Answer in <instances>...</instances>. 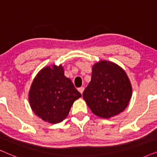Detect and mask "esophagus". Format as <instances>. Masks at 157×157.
<instances>
[{"label": "esophagus", "instance_id": "obj_1", "mask_svg": "<svg viewBox=\"0 0 157 157\" xmlns=\"http://www.w3.org/2000/svg\"><path fill=\"white\" fill-rule=\"evenodd\" d=\"M78 91L80 92L81 94H82L83 92V90H84V88H83V87H80V88H78Z\"/></svg>", "mask_w": 157, "mask_h": 157}]
</instances>
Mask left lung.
Segmentation results:
<instances>
[{
    "instance_id": "1",
    "label": "left lung",
    "mask_w": 157,
    "mask_h": 157,
    "mask_svg": "<svg viewBox=\"0 0 157 157\" xmlns=\"http://www.w3.org/2000/svg\"><path fill=\"white\" fill-rule=\"evenodd\" d=\"M132 96L129 78L113 62L100 61L92 67L91 79L83 98L94 114L109 119L124 111Z\"/></svg>"
}]
</instances>
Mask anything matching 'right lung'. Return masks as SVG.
Here are the masks:
<instances>
[{
    "label": "right lung",
    "mask_w": 157,
    "mask_h": 157,
    "mask_svg": "<svg viewBox=\"0 0 157 157\" xmlns=\"http://www.w3.org/2000/svg\"><path fill=\"white\" fill-rule=\"evenodd\" d=\"M81 96L70 78L64 76L62 65L43 68L31 83L29 101L32 111L51 124L67 117L73 104Z\"/></svg>",
    "instance_id": "add662e5"
}]
</instances>
